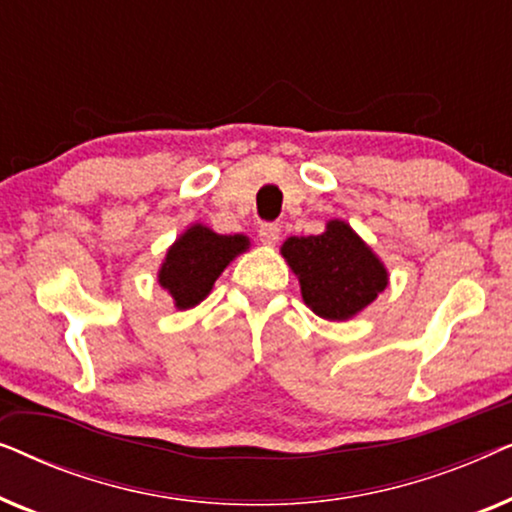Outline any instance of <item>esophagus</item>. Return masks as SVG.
<instances>
[{"mask_svg": "<svg viewBox=\"0 0 512 512\" xmlns=\"http://www.w3.org/2000/svg\"><path fill=\"white\" fill-rule=\"evenodd\" d=\"M279 233H282V230H279L277 223H261V226H258V237H261L265 244H275L279 240Z\"/></svg>", "mask_w": 512, "mask_h": 512, "instance_id": "obj_1", "label": "esophagus"}]
</instances>
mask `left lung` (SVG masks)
I'll use <instances>...</instances> for the list:
<instances>
[{
  "label": "left lung",
  "mask_w": 512,
  "mask_h": 512,
  "mask_svg": "<svg viewBox=\"0 0 512 512\" xmlns=\"http://www.w3.org/2000/svg\"><path fill=\"white\" fill-rule=\"evenodd\" d=\"M282 254L300 279L307 307L324 319L354 317L387 286L384 265L342 221H331L321 235L289 237Z\"/></svg>",
  "instance_id": "1"
}]
</instances>
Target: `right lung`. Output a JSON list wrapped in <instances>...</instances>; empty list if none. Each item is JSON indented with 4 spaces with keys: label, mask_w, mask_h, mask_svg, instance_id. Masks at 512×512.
I'll return each mask as SVG.
<instances>
[{
    "label": "right lung",
    "mask_w": 512,
    "mask_h": 512,
    "mask_svg": "<svg viewBox=\"0 0 512 512\" xmlns=\"http://www.w3.org/2000/svg\"><path fill=\"white\" fill-rule=\"evenodd\" d=\"M247 244L244 235H216L205 226L188 228L167 251L160 284L172 293L179 310H188L212 291L216 277Z\"/></svg>",
    "instance_id": "add662e5"
}]
</instances>
